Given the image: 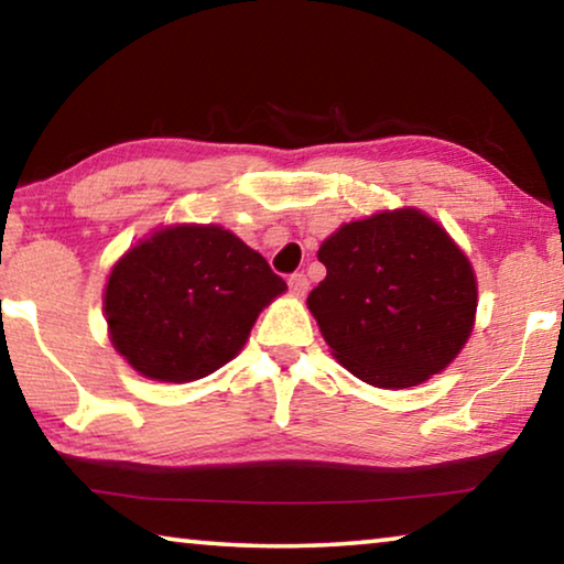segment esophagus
Here are the masks:
<instances>
[{
  "label": "esophagus",
  "mask_w": 564,
  "mask_h": 564,
  "mask_svg": "<svg viewBox=\"0 0 564 564\" xmlns=\"http://www.w3.org/2000/svg\"><path fill=\"white\" fill-rule=\"evenodd\" d=\"M289 289H291L293 296H299V299L306 296V293H308V279H306L304 273H293L291 279H289Z\"/></svg>",
  "instance_id": "34e87169"
}]
</instances>
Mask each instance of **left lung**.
Returning a JSON list of instances; mask_svg holds the SVG:
<instances>
[{"label": "left lung", "instance_id": "obj_1", "mask_svg": "<svg viewBox=\"0 0 564 564\" xmlns=\"http://www.w3.org/2000/svg\"><path fill=\"white\" fill-rule=\"evenodd\" d=\"M308 308L334 357L375 388H413L474 329L476 275L438 223L405 207L341 225L318 248Z\"/></svg>", "mask_w": 564, "mask_h": 564}]
</instances>
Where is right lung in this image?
Segmentation results:
<instances>
[{"label":"right lung","instance_id":"right-lung-1","mask_svg":"<svg viewBox=\"0 0 564 564\" xmlns=\"http://www.w3.org/2000/svg\"><path fill=\"white\" fill-rule=\"evenodd\" d=\"M285 281L220 225H174L108 275L104 311L119 355L149 380L192 382L228 365Z\"/></svg>","mask_w":564,"mask_h":564}]
</instances>
